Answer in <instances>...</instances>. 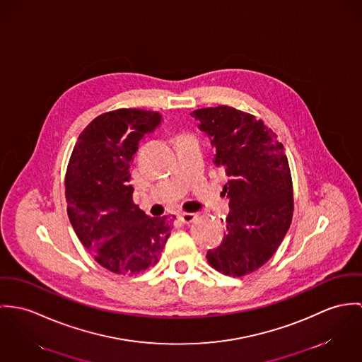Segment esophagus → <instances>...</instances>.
<instances>
[{"label":"esophagus","instance_id":"1","mask_svg":"<svg viewBox=\"0 0 362 362\" xmlns=\"http://www.w3.org/2000/svg\"><path fill=\"white\" fill-rule=\"evenodd\" d=\"M197 218V214L193 212H182L179 214V221L183 223H192Z\"/></svg>","mask_w":362,"mask_h":362}]
</instances>
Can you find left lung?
<instances>
[{
  "instance_id": "1",
  "label": "left lung",
  "mask_w": 362,
  "mask_h": 362,
  "mask_svg": "<svg viewBox=\"0 0 362 362\" xmlns=\"http://www.w3.org/2000/svg\"><path fill=\"white\" fill-rule=\"evenodd\" d=\"M215 147L214 163L228 175L226 235L208 250V264L229 276L261 268L275 254L293 218L288 161L276 134L261 119L228 105L190 114Z\"/></svg>"
}]
</instances>
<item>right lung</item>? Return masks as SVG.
Returning a JSON list of instances; mask_svg holds the SVG:
<instances>
[{
  "instance_id": "add662e5",
  "label": "right lung",
  "mask_w": 362,
  "mask_h": 362,
  "mask_svg": "<svg viewBox=\"0 0 362 362\" xmlns=\"http://www.w3.org/2000/svg\"><path fill=\"white\" fill-rule=\"evenodd\" d=\"M162 122L160 112L123 108L97 117L83 130L65 176L68 216L94 259L118 275L158 262L172 218L147 215L133 202L130 163L140 141Z\"/></svg>"
}]
</instances>
